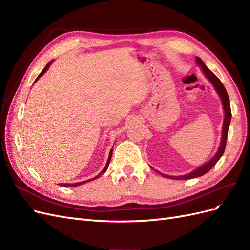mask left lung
Here are the masks:
<instances>
[{
	"instance_id": "left-lung-1",
	"label": "left lung",
	"mask_w": 250,
	"mask_h": 250,
	"mask_svg": "<svg viewBox=\"0 0 250 250\" xmlns=\"http://www.w3.org/2000/svg\"><path fill=\"white\" fill-rule=\"evenodd\" d=\"M196 62L202 69L203 74L206 75V77L210 81L211 84L214 85L215 89L217 90L218 95L220 96L221 101L223 104V109H224V121H223V128H222V138H221V143H220V147H219L217 153L215 154V156L211 158L210 161H208V163H206L204 165H202L201 167L197 168L196 170L192 171L191 173L186 174V175H181V176H170V175H165V174L158 172L161 174L162 176L167 177V178H171V179H176V180H181V179H191V178H195V177H199L202 176L206 174L207 172H208L214 166L217 164V162L220 160V157L223 155L224 150H225V146H226V140H228V133H229V123H230V119H231V110H230V103H229V98L228 95V92H226L225 87L223 86L222 82L219 80V78L216 76V75L211 72L210 70H208V67L203 63V62L201 60V58L196 57Z\"/></svg>"
}]
</instances>
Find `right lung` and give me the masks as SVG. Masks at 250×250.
Wrapping results in <instances>:
<instances>
[{"label":"right lung","instance_id":"obj_1","mask_svg":"<svg viewBox=\"0 0 250 250\" xmlns=\"http://www.w3.org/2000/svg\"><path fill=\"white\" fill-rule=\"evenodd\" d=\"M52 63V62H50L47 65H46V67H44V69L42 71V73L39 75V77H37L36 79H35V81H37L40 79V77H42V75L46 73L47 71H48V69H49V66H50V64ZM111 155H112V149L110 150V152H109V156H108V160H107V163H106V165H105V167H104V169L98 174V175L96 176V177H94V178H90V179H87V180H85V181H80V183H76V184H60V186H62V187H77V186H80V185H83V184H85V183H88V181H90V180H94V179H97V178H99L102 174H104L105 172H106V170H107V168H108V165H109V162H110V158H111Z\"/></svg>","mask_w":250,"mask_h":250}]
</instances>
